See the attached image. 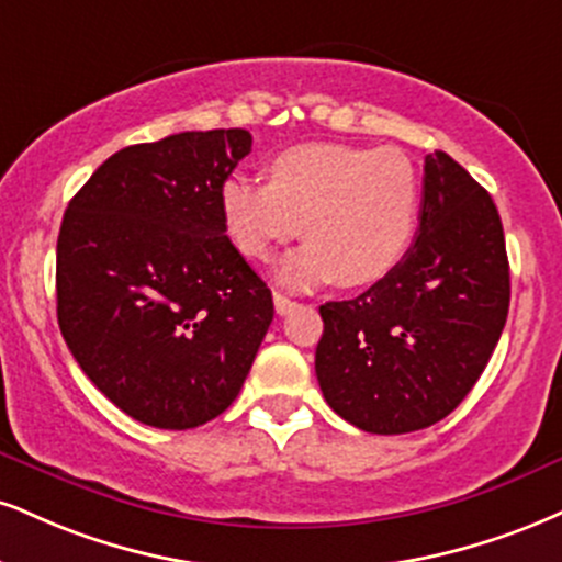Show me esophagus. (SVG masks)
Listing matches in <instances>:
<instances>
[{"mask_svg":"<svg viewBox=\"0 0 562 562\" xmlns=\"http://www.w3.org/2000/svg\"><path fill=\"white\" fill-rule=\"evenodd\" d=\"M290 308H295V301H290L288 295H282V293H274V311L280 316H285Z\"/></svg>","mask_w":562,"mask_h":562,"instance_id":"1","label":"esophagus"}]
</instances>
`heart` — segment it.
<instances>
[{
  "mask_svg": "<svg viewBox=\"0 0 562 562\" xmlns=\"http://www.w3.org/2000/svg\"><path fill=\"white\" fill-rule=\"evenodd\" d=\"M418 195V170L401 148L306 144L272 159L269 182L225 180L220 204L248 259H269L303 229L308 243L277 269L285 285H369L408 248Z\"/></svg>",
  "mask_w": 562,
  "mask_h": 562,
  "instance_id": "b5f03b06",
  "label": "heart"
}]
</instances>
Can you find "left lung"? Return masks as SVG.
Instances as JSON below:
<instances>
[{
    "mask_svg": "<svg viewBox=\"0 0 562 562\" xmlns=\"http://www.w3.org/2000/svg\"><path fill=\"white\" fill-rule=\"evenodd\" d=\"M510 269L492 195L456 159H424L414 246L380 282L319 306L316 380L337 416L408 435L461 405L503 335Z\"/></svg>",
    "mask_w": 562,
    "mask_h": 562,
    "instance_id": "left-lung-1",
    "label": "left lung"
}]
</instances>
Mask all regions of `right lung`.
<instances>
[{
    "label": "right lung",
    "mask_w": 562,
    "mask_h": 562,
    "mask_svg": "<svg viewBox=\"0 0 562 562\" xmlns=\"http://www.w3.org/2000/svg\"><path fill=\"white\" fill-rule=\"evenodd\" d=\"M251 133H175L112 154L57 238V319L78 367L135 422L193 429L229 408L274 316L227 238L220 193Z\"/></svg>",
    "instance_id": "1"
}]
</instances>
